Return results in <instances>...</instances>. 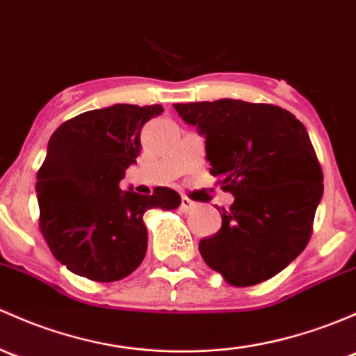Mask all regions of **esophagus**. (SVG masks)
Listing matches in <instances>:
<instances>
[{
	"label": "esophagus",
	"instance_id": "1",
	"mask_svg": "<svg viewBox=\"0 0 356 356\" xmlns=\"http://www.w3.org/2000/svg\"><path fill=\"white\" fill-rule=\"evenodd\" d=\"M196 208V203L194 201H191L189 197H182L181 200V209L182 211H189V209Z\"/></svg>",
	"mask_w": 356,
	"mask_h": 356
}]
</instances>
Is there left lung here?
Masks as SVG:
<instances>
[{
    "label": "left lung",
    "mask_w": 356,
    "mask_h": 356,
    "mask_svg": "<svg viewBox=\"0 0 356 356\" xmlns=\"http://www.w3.org/2000/svg\"><path fill=\"white\" fill-rule=\"evenodd\" d=\"M204 136L209 174L234 194L222 228L200 242L204 263L234 286L273 278L305 249L323 200V170L305 126L269 104H174Z\"/></svg>",
    "instance_id": "obj_1"
}]
</instances>
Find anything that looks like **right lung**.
<instances>
[{"mask_svg": "<svg viewBox=\"0 0 356 356\" xmlns=\"http://www.w3.org/2000/svg\"><path fill=\"white\" fill-rule=\"evenodd\" d=\"M162 112V106L115 104L83 112L52 133L35 182L40 232L74 275L102 283L126 278L147 254L145 213L181 204L174 189L141 196L119 188L140 155L145 122Z\"/></svg>", "mask_w": 356, "mask_h": 356, "instance_id": "obj_1", "label": "right lung"}]
</instances>
